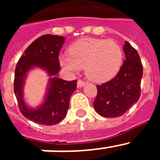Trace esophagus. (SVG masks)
<instances>
[{
	"mask_svg": "<svg viewBox=\"0 0 160 160\" xmlns=\"http://www.w3.org/2000/svg\"><path fill=\"white\" fill-rule=\"evenodd\" d=\"M86 85V82L83 81H82V80H78V83H77V86L78 87H79V88H81V87H83Z\"/></svg>",
	"mask_w": 160,
	"mask_h": 160,
	"instance_id": "esophagus-1",
	"label": "esophagus"
}]
</instances>
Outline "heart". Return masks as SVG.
<instances>
[{
	"label": "heart",
	"instance_id": "1",
	"mask_svg": "<svg viewBox=\"0 0 160 160\" xmlns=\"http://www.w3.org/2000/svg\"><path fill=\"white\" fill-rule=\"evenodd\" d=\"M70 55L59 58L61 66L70 73L85 68L86 75L94 82H105L119 71L122 63V49L112 40L88 38L74 42Z\"/></svg>",
	"mask_w": 160,
	"mask_h": 160
}]
</instances>
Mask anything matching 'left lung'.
I'll list each match as a JSON object with an SVG mask.
<instances>
[{"instance_id": "obj_1", "label": "left lung", "mask_w": 160, "mask_h": 160, "mask_svg": "<svg viewBox=\"0 0 160 160\" xmlns=\"http://www.w3.org/2000/svg\"><path fill=\"white\" fill-rule=\"evenodd\" d=\"M125 60L117 75L111 81L97 86L94 102L95 111L105 118H115L125 114L140 97L142 65L138 52L126 41Z\"/></svg>"}]
</instances>
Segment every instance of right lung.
Wrapping results in <instances>:
<instances>
[{"label": "right lung", "instance_id": "1", "mask_svg": "<svg viewBox=\"0 0 160 160\" xmlns=\"http://www.w3.org/2000/svg\"><path fill=\"white\" fill-rule=\"evenodd\" d=\"M66 38L46 34L36 39L18 61L14 76V93L20 111L24 116L41 125L52 126L61 122L67 114L70 96L77 88V80L66 81L57 77L60 70L58 55ZM35 68L50 76L43 102L35 108L23 98V86L28 73Z\"/></svg>", "mask_w": 160, "mask_h": 160}]
</instances>
